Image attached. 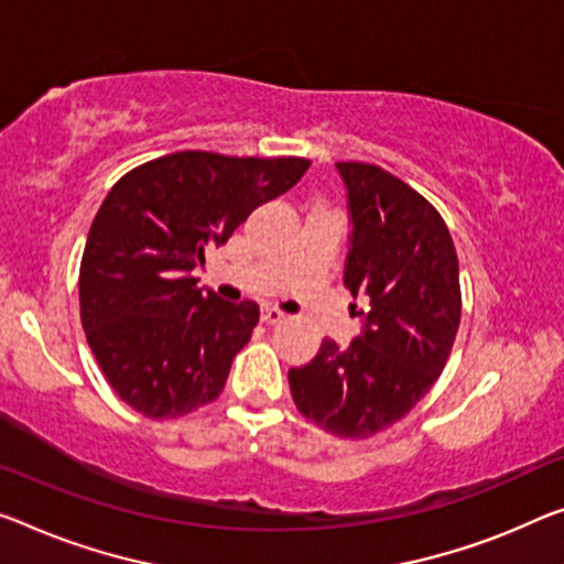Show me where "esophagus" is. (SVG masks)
<instances>
[{
	"label": "esophagus",
	"mask_w": 564,
	"mask_h": 564,
	"mask_svg": "<svg viewBox=\"0 0 564 564\" xmlns=\"http://www.w3.org/2000/svg\"><path fill=\"white\" fill-rule=\"evenodd\" d=\"M282 319H284V312L274 310V307H264L262 310V323L264 325H280Z\"/></svg>",
	"instance_id": "34e87169"
}]
</instances>
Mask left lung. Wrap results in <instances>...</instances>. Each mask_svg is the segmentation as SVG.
Masks as SVG:
<instances>
[{
    "instance_id": "1",
    "label": "left lung",
    "mask_w": 564,
    "mask_h": 564,
    "mask_svg": "<svg viewBox=\"0 0 564 564\" xmlns=\"http://www.w3.org/2000/svg\"><path fill=\"white\" fill-rule=\"evenodd\" d=\"M335 169L352 227L343 282L368 307L348 348L323 340L290 370V391L319 429L368 438L401 421L444 370L462 319L458 259L441 214L409 184L372 163Z\"/></svg>"
}]
</instances>
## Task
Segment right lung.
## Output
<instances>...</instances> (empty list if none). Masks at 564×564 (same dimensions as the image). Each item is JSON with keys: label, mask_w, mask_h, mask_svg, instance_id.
Returning a JSON list of instances; mask_svg holds the SVG:
<instances>
[{"label": "right lung", "mask_w": 564, "mask_h": 564, "mask_svg": "<svg viewBox=\"0 0 564 564\" xmlns=\"http://www.w3.org/2000/svg\"><path fill=\"white\" fill-rule=\"evenodd\" d=\"M307 169V159L181 151L110 188L93 219L77 288L88 345L120 401L163 421L221 393L259 307L196 288L194 270Z\"/></svg>", "instance_id": "obj_1"}]
</instances>
